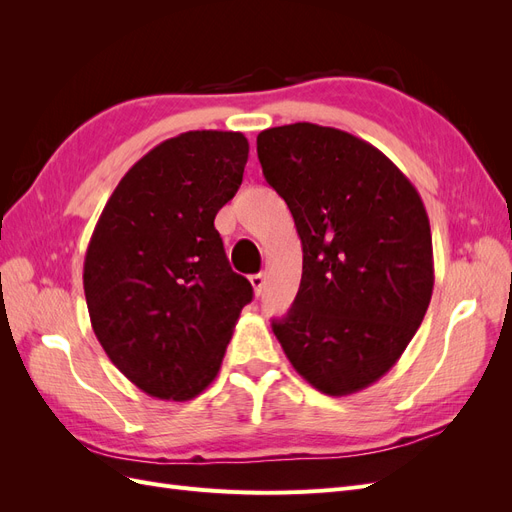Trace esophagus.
I'll return each mask as SVG.
<instances>
[{
    "label": "esophagus",
    "instance_id": "obj_1",
    "mask_svg": "<svg viewBox=\"0 0 512 512\" xmlns=\"http://www.w3.org/2000/svg\"><path fill=\"white\" fill-rule=\"evenodd\" d=\"M250 284H252V288H254V294H256V297H260V294H262V288H265V275H262V273H254V275H250Z\"/></svg>",
    "mask_w": 512,
    "mask_h": 512
}]
</instances>
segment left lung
I'll use <instances>...</instances> for the list:
<instances>
[{
  "label": "left lung",
  "instance_id": "1",
  "mask_svg": "<svg viewBox=\"0 0 512 512\" xmlns=\"http://www.w3.org/2000/svg\"><path fill=\"white\" fill-rule=\"evenodd\" d=\"M256 145L303 245L299 292L273 333L320 393L361 391L397 363L431 301L423 200L380 149L344 130L290 123Z\"/></svg>",
  "mask_w": 512,
  "mask_h": 512
}]
</instances>
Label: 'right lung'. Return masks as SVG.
Masks as SVG:
<instances>
[{
	"label": "right lung",
	"mask_w": 512,
	"mask_h": 512,
	"mask_svg": "<svg viewBox=\"0 0 512 512\" xmlns=\"http://www.w3.org/2000/svg\"><path fill=\"white\" fill-rule=\"evenodd\" d=\"M247 153L241 132L168 138L123 175L91 235V327L113 365L151 397L203 393L254 297L213 226L239 190Z\"/></svg>",
	"instance_id": "right-lung-1"
}]
</instances>
